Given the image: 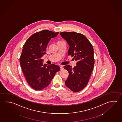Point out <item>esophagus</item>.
Returning <instances> with one entry per match:
<instances>
[{"label": "esophagus", "mask_w": 122, "mask_h": 122, "mask_svg": "<svg viewBox=\"0 0 122 122\" xmlns=\"http://www.w3.org/2000/svg\"><path fill=\"white\" fill-rule=\"evenodd\" d=\"M60 68H61V70H63L64 69V67L62 66H60Z\"/></svg>", "instance_id": "1"}]
</instances>
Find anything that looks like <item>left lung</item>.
<instances>
[{
    "mask_svg": "<svg viewBox=\"0 0 122 122\" xmlns=\"http://www.w3.org/2000/svg\"><path fill=\"white\" fill-rule=\"evenodd\" d=\"M60 35L70 46L68 55L77 61L73 68L64 66L69 72L65 84L71 91L78 92L86 86L93 71L95 60L92 45L84 35L75 32H62Z\"/></svg>",
    "mask_w": 122,
    "mask_h": 122,
    "instance_id": "obj_1",
    "label": "left lung"
}]
</instances>
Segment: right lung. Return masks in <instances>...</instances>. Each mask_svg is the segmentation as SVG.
Masks as SVG:
<instances>
[{
    "instance_id": "obj_1",
    "label": "right lung",
    "mask_w": 122,
    "mask_h": 122,
    "mask_svg": "<svg viewBox=\"0 0 122 122\" xmlns=\"http://www.w3.org/2000/svg\"><path fill=\"white\" fill-rule=\"evenodd\" d=\"M58 32L45 30L34 33L27 39L23 47L20 63L25 78L30 86L40 90L49 86L60 68L56 64H43L41 58L51 38Z\"/></svg>"
}]
</instances>
